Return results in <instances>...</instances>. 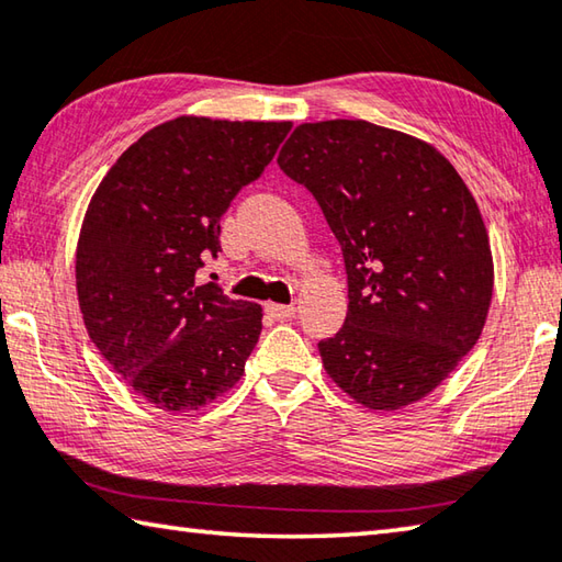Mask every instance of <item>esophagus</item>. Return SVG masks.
Listing matches in <instances>:
<instances>
[{"label": "esophagus", "instance_id": "1", "mask_svg": "<svg viewBox=\"0 0 562 562\" xmlns=\"http://www.w3.org/2000/svg\"><path fill=\"white\" fill-rule=\"evenodd\" d=\"M265 310H268V314L274 316V319H290V316H294V312H297V307H292V304H274V302L265 304Z\"/></svg>", "mask_w": 562, "mask_h": 562}]
</instances>
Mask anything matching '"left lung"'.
Segmentation results:
<instances>
[{
  "mask_svg": "<svg viewBox=\"0 0 562 562\" xmlns=\"http://www.w3.org/2000/svg\"><path fill=\"white\" fill-rule=\"evenodd\" d=\"M339 240L349 312L319 341L329 379L369 411L430 395L474 349L494 292L472 191L430 142L366 120L294 127L278 157Z\"/></svg>",
  "mask_w": 562,
  "mask_h": 562,
  "instance_id": "1",
  "label": "left lung"
}]
</instances>
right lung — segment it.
I'll list each match as a JSON object with an SVG mask.
<instances>
[{
	"label": "right lung",
	"instance_id": "right-lung-1",
	"mask_svg": "<svg viewBox=\"0 0 562 562\" xmlns=\"http://www.w3.org/2000/svg\"><path fill=\"white\" fill-rule=\"evenodd\" d=\"M292 122L181 115L122 151L88 203L76 290L90 341L165 413L199 411L246 373L262 307L199 284L221 250V216L255 181Z\"/></svg>",
	"mask_w": 562,
	"mask_h": 562
}]
</instances>
